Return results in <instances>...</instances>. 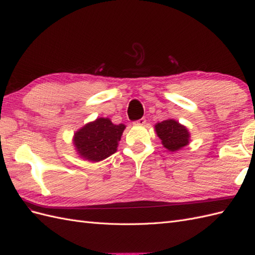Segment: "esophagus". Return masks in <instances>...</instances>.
<instances>
[{
    "label": "esophagus",
    "mask_w": 255,
    "mask_h": 255,
    "mask_svg": "<svg viewBox=\"0 0 255 255\" xmlns=\"http://www.w3.org/2000/svg\"><path fill=\"white\" fill-rule=\"evenodd\" d=\"M145 122H147V121H145V118H140V119H138V121L134 122L133 124L134 125H144Z\"/></svg>",
    "instance_id": "esophagus-1"
}]
</instances>
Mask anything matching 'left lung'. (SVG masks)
<instances>
[{"instance_id":"1","label":"left lung","mask_w":255,"mask_h":255,"mask_svg":"<svg viewBox=\"0 0 255 255\" xmlns=\"http://www.w3.org/2000/svg\"><path fill=\"white\" fill-rule=\"evenodd\" d=\"M155 131L163 147L169 151H177L188 144L189 132L187 128L174 119H166L155 125Z\"/></svg>"}]
</instances>
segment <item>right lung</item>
Listing matches in <instances>:
<instances>
[{"label":"right lung","instance_id":"obj_1","mask_svg":"<svg viewBox=\"0 0 255 255\" xmlns=\"http://www.w3.org/2000/svg\"><path fill=\"white\" fill-rule=\"evenodd\" d=\"M125 128V125H114L108 118H97L74 133V147L83 159L102 161L116 152Z\"/></svg>","mask_w":255,"mask_h":255}]
</instances>
